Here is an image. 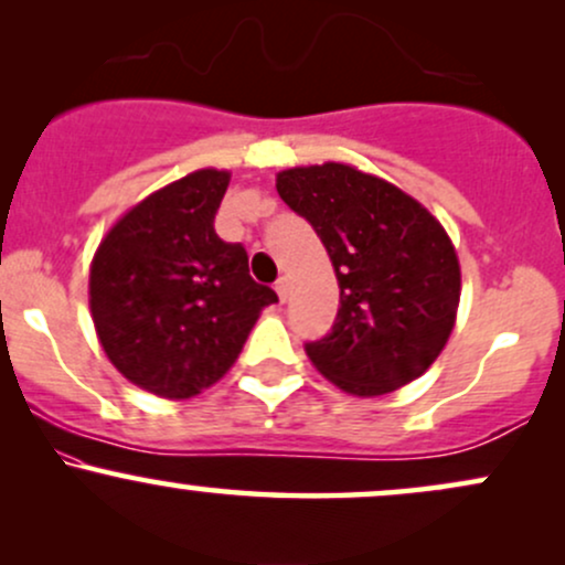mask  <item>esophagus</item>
I'll use <instances>...</instances> for the list:
<instances>
[{"label": "esophagus", "instance_id": "1", "mask_svg": "<svg viewBox=\"0 0 565 565\" xmlns=\"http://www.w3.org/2000/svg\"><path fill=\"white\" fill-rule=\"evenodd\" d=\"M289 278H278L276 281V295H278V300L281 302H287L289 300Z\"/></svg>", "mask_w": 565, "mask_h": 565}]
</instances>
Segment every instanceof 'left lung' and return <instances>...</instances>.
I'll return each mask as SVG.
<instances>
[{"label":"left lung","instance_id":"obj_1","mask_svg":"<svg viewBox=\"0 0 565 565\" xmlns=\"http://www.w3.org/2000/svg\"><path fill=\"white\" fill-rule=\"evenodd\" d=\"M278 196L308 220L340 284L313 366L350 395H385L430 369L457 319L459 260L444 225L387 180L327 161L278 172Z\"/></svg>","mask_w":565,"mask_h":565}]
</instances>
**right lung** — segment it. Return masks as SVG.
<instances>
[{"instance_id":"add662e5","label":"right lung","mask_w":565,"mask_h":565,"mask_svg":"<svg viewBox=\"0 0 565 565\" xmlns=\"http://www.w3.org/2000/svg\"><path fill=\"white\" fill-rule=\"evenodd\" d=\"M231 172L196 170L135 204L89 268V310L108 361L161 398L215 385L276 291L249 276L242 244L215 233Z\"/></svg>"}]
</instances>
